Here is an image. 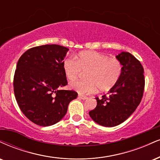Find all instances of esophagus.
<instances>
[{"label": "esophagus", "instance_id": "obj_1", "mask_svg": "<svg viewBox=\"0 0 160 160\" xmlns=\"http://www.w3.org/2000/svg\"><path fill=\"white\" fill-rule=\"evenodd\" d=\"M78 98L80 99H82V100H86L88 98L87 97H86V96H84V95H78Z\"/></svg>", "mask_w": 160, "mask_h": 160}]
</instances>
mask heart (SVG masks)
Masks as SVG:
<instances>
[{"label": "heart", "instance_id": "heart-1", "mask_svg": "<svg viewBox=\"0 0 160 160\" xmlns=\"http://www.w3.org/2000/svg\"><path fill=\"white\" fill-rule=\"evenodd\" d=\"M62 67L70 82L76 80L81 72H87L86 80L70 84V88L80 95L95 93L98 88L101 92L109 91L118 82L122 72V63L118 59L92 51L81 52L74 59H65Z\"/></svg>", "mask_w": 160, "mask_h": 160}]
</instances>
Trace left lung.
Returning a JSON list of instances; mask_svg holds the SVG:
<instances>
[{
	"mask_svg": "<svg viewBox=\"0 0 160 160\" xmlns=\"http://www.w3.org/2000/svg\"><path fill=\"white\" fill-rule=\"evenodd\" d=\"M116 58L122 65L118 82L107 95L97 100V106L89 112L96 123L104 127L122 124L139 105L145 89L144 68L139 61L128 52H122Z\"/></svg>",
	"mask_w": 160,
	"mask_h": 160,
	"instance_id": "left-lung-1",
	"label": "left lung"
}]
</instances>
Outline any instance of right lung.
<instances>
[{
	"label": "right lung",
	"instance_id": "right-lung-1",
	"mask_svg": "<svg viewBox=\"0 0 160 160\" xmlns=\"http://www.w3.org/2000/svg\"><path fill=\"white\" fill-rule=\"evenodd\" d=\"M68 48L58 45L32 48L17 63L15 97L25 116L39 126H51L66 114L69 103L78 97L74 90H62L68 84L63 59Z\"/></svg>",
	"mask_w": 160,
	"mask_h": 160
}]
</instances>
